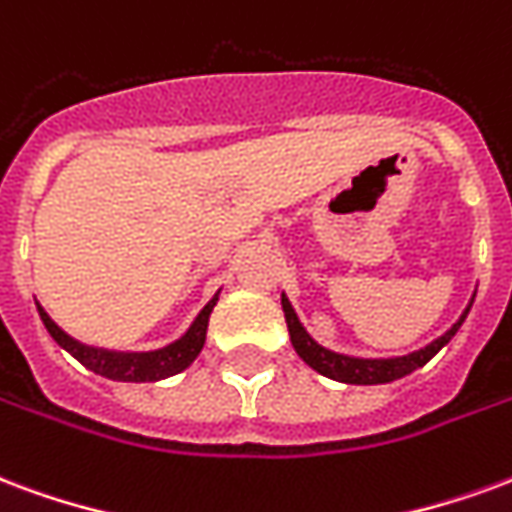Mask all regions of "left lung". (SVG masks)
<instances>
[{"label":"left lung","instance_id":"left-lung-1","mask_svg":"<svg viewBox=\"0 0 512 512\" xmlns=\"http://www.w3.org/2000/svg\"><path fill=\"white\" fill-rule=\"evenodd\" d=\"M283 305V316H286V324H289V335H292V346L294 352L300 354L305 363L311 365L313 371H319L322 376H330L335 382H346V384H387L395 382V379H401V376L412 374L417 368H423L431 357H434L445 343H450L455 333H458V327L464 324L466 313L472 305H466V311L461 313V319L447 330L445 335H439L436 341H431L423 349H417L412 354H404V357H384V360H365V357H349V354H338L330 352V349H324L319 343L313 341L311 335L305 333V327L297 319V313H294L292 302L289 297L283 294L281 297Z\"/></svg>","mask_w":512,"mask_h":512}]
</instances>
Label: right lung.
<instances>
[{
  "mask_svg": "<svg viewBox=\"0 0 512 512\" xmlns=\"http://www.w3.org/2000/svg\"><path fill=\"white\" fill-rule=\"evenodd\" d=\"M215 302H218V294L201 308L199 316L188 327V333L177 338L174 343H169V346H163V349H155V352H111V349H100V346H87V343L70 338L43 311V305H37V311H40V319L46 324L51 338L65 352L73 354L78 363L89 368V371L106 376V379H114V382H158V379H166V376L185 371L199 357L204 338H207V324H210V313L215 308Z\"/></svg>",
  "mask_w": 512,
  "mask_h": 512,
  "instance_id": "obj_1",
  "label": "right lung"
}]
</instances>
